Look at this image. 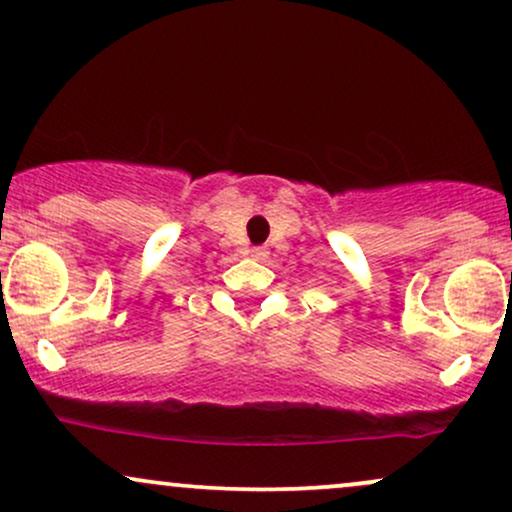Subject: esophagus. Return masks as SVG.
Masks as SVG:
<instances>
[{
    "mask_svg": "<svg viewBox=\"0 0 512 512\" xmlns=\"http://www.w3.org/2000/svg\"><path fill=\"white\" fill-rule=\"evenodd\" d=\"M252 257H255V260H264V257H267V250H264V248H252Z\"/></svg>",
    "mask_w": 512,
    "mask_h": 512,
    "instance_id": "1",
    "label": "esophagus"
}]
</instances>
